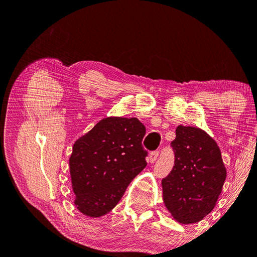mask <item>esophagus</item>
<instances>
[{"mask_svg":"<svg viewBox=\"0 0 257 257\" xmlns=\"http://www.w3.org/2000/svg\"><path fill=\"white\" fill-rule=\"evenodd\" d=\"M159 154H160V151H159V150H155V151L151 152L150 155H149V162H150V163H154L155 161H157V159H158V157H159Z\"/></svg>","mask_w":257,"mask_h":257,"instance_id":"34e87169","label":"esophagus"}]
</instances>
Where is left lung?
Masks as SVG:
<instances>
[{"label":"left lung","mask_w":257,"mask_h":257,"mask_svg":"<svg viewBox=\"0 0 257 257\" xmlns=\"http://www.w3.org/2000/svg\"><path fill=\"white\" fill-rule=\"evenodd\" d=\"M170 147L175 162L162 180L165 206L179 223L199 222L212 211L226 179L220 148L205 131L183 125Z\"/></svg>","instance_id":"1"}]
</instances>
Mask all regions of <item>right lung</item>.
<instances>
[{"mask_svg": "<svg viewBox=\"0 0 257 257\" xmlns=\"http://www.w3.org/2000/svg\"><path fill=\"white\" fill-rule=\"evenodd\" d=\"M145 134L137 118L110 116L75 143L69 169L80 212L98 217L119 203L131 181L147 166Z\"/></svg>", "mask_w": 257, "mask_h": 257, "instance_id": "right-lung-1", "label": "right lung"}]
</instances>
